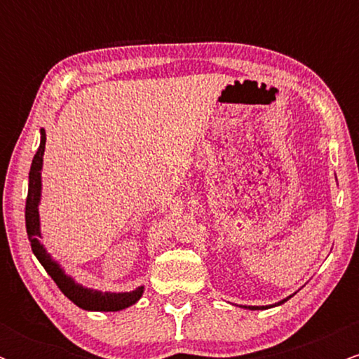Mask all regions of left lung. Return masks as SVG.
<instances>
[{"instance_id": "left-lung-1", "label": "left lung", "mask_w": 359, "mask_h": 359, "mask_svg": "<svg viewBox=\"0 0 359 359\" xmlns=\"http://www.w3.org/2000/svg\"><path fill=\"white\" fill-rule=\"evenodd\" d=\"M285 300H287V299H283L282 302H278V304H277V306H280V304H283V302H285ZM245 307H246V306H245ZM246 309H250V311H259V309H262V311H263V309H269V306H263V307H257V306H248V307H246Z\"/></svg>"}]
</instances>
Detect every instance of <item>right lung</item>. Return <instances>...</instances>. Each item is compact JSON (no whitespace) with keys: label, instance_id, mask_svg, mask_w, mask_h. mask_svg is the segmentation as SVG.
<instances>
[{"label":"right lung","instance_id":"right-lung-1","mask_svg":"<svg viewBox=\"0 0 359 359\" xmlns=\"http://www.w3.org/2000/svg\"><path fill=\"white\" fill-rule=\"evenodd\" d=\"M45 131L42 130V140H40V147L34 156V162L30 167V175H28V196H27V205H25V222H27V234L30 240L32 251L42 266L47 270L57 287L60 288L62 294L69 300H72L77 307L86 309V311H104V312H114L121 311V309L133 306L137 300L142 297L143 287H138L137 290L126 292V294H109V292H97L90 290V288H84L77 285L71 277L60 270L53 259L48 257L47 251L42 245H40V219H39V203H40V189H42V180H40V170H42L43 162V151H45Z\"/></svg>","mask_w":359,"mask_h":359}]
</instances>
